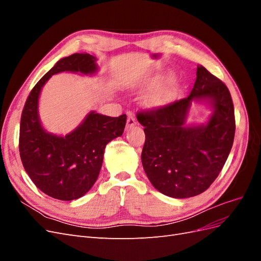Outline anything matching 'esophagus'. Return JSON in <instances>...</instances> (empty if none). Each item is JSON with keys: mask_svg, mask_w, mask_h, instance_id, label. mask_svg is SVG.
Segmentation results:
<instances>
[{"mask_svg": "<svg viewBox=\"0 0 261 261\" xmlns=\"http://www.w3.org/2000/svg\"><path fill=\"white\" fill-rule=\"evenodd\" d=\"M134 125H136V120H135V116L132 112L127 113V128L133 127Z\"/></svg>", "mask_w": 261, "mask_h": 261, "instance_id": "obj_1", "label": "esophagus"}]
</instances>
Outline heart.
Returning a JSON list of instances; mask_svg holds the SVG:
<instances>
[{"label": "heart", "mask_w": 261, "mask_h": 261, "mask_svg": "<svg viewBox=\"0 0 261 261\" xmlns=\"http://www.w3.org/2000/svg\"><path fill=\"white\" fill-rule=\"evenodd\" d=\"M170 75H158L150 78L144 84L145 89H153L158 86V88L150 92L145 98V105L149 109H158L164 106L169 101L171 97V87L169 84L162 83L167 81Z\"/></svg>", "instance_id": "b5f03b06"}]
</instances>
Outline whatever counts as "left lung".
Wrapping results in <instances>:
<instances>
[{"mask_svg": "<svg viewBox=\"0 0 261 261\" xmlns=\"http://www.w3.org/2000/svg\"><path fill=\"white\" fill-rule=\"evenodd\" d=\"M191 94L150 112H139L146 141L141 162L152 186L173 198H189L213 183L230 153L235 117L227 87L204 68L197 67ZM193 101L212 109L207 123L186 124Z\"/></svg>", "mask_w": 261, "mask_h": 261, "instance_id": "left-lung-1", "label": "left lung"}]
</instances>
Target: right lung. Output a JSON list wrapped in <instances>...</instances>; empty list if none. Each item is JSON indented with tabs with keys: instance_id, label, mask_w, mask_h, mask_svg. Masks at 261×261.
Instances as JSON below:
<instances>
[{
	"instance_id": "right-lung-1",
	"label": "right lung",
	"mask_w": 261,
	"mask_h": 261,
	"mask_svg": "<svg viewBox=\"0 0 261 261\" xmlns=\"http://www.w3.org/2000/svg\"><path fill=\"white\" fill-rule=\"evenodd\" d=\"M97 59L88 53H75L61 59L29 93L23 107L19 129L20 159L34 184L52 198H81L96 183L103 162L106 146L122 136L126 115L111 117L96 111L88 113L65 136L46 130L39 116V97L52 75L70 72L94 75Z\"/></svg>"
}]
</instances>
